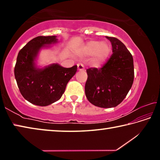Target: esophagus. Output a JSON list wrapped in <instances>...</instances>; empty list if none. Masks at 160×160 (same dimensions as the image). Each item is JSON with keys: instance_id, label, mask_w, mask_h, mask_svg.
<instances>
[{"instance_id": "1", "label": "esophagus", "mask_w": 160, "mask_h": 160, "mask_svg": "<svg viewBox=\"0 0 160 160\" xmlns=\"http://www.w3.org/2000/svg\"><path fill=\"white\" fill-rule=\"evenodd\" d=\"M78 70H85V66L82 63H78Z\"/></svg>"}]
</instances>
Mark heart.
<instances>
[{
  "label": "heart",
  "instance_id": "b5f03b06",
  "mask_svg": "<svg viewBox=\"0 0 160 160\" xmlns=\"http://www.w3.org/2000/svg\"><path fill=\"white\" fill-rule=\"evenodd\" d=\"M85 53L88 55L94 54V61L97 63L104 61L109 56L111 47L107 42L91 41L88 43L85 48Z\"/></svg>",
  "mask_w": 160,
  "mask_h": 160
}]
</instances>
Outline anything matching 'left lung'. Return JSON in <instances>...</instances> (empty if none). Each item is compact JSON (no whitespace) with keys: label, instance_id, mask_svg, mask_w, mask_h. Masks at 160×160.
I'll return each mask as SVG.
<instances>
[{"label":"left lung","instance_id":"left-lung-1","mask_svg":"<svg viewBox=\"0 0 160 160\" xmlns=\"http://www.w3.org/2000/svg\"><path fill=\"white\" fill-rule=\"evenodd\" d=\"M112 43L113 53L100 68L87 70L85 90L88 101L102 108L115 107L123 101L134 80L133 59L120 40L107 37Z\"/></svg>","mask_w":160,"mask_h":160}]
</instances>
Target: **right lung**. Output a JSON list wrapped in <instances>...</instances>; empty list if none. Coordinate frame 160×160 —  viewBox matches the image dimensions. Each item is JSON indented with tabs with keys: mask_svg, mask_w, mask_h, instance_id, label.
<instances>
[{
	"mask_svg": "<svg viewBox=\"0 0 160 160\" xmlns=\"http://www.w3.org/2000/svg\"><path fill=\"white\" fill-rule=\"evenodd\" d=\"M57 41L56 36H39L30 40L19 51L14 72L22 95L32 104L44 107L61 98L78 66L63 68L53 64L44 69L34 66L38 51Z\"/></svg>",
	"mask_w": 160,
	"mask_h": 160,
	"instance_id": "1",
	"label": "right lung"
}]
</instances>
